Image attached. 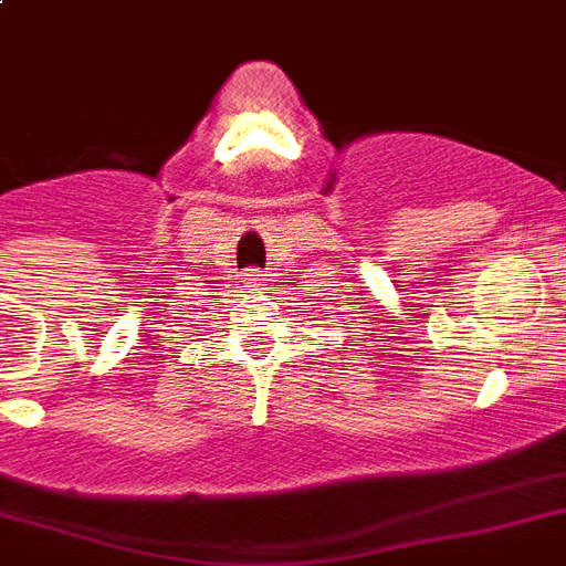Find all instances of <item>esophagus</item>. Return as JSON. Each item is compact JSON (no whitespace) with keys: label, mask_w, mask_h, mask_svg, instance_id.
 <instances>
[{"label":"esophagus","mask_w":566,"mask_h":566,"mask_svg":"<svg viewBox=\"0 0 566 566\" xmlns=\"http://www.w3.org/2000/svg\"><path fill=\"white\" fill-rule=\"evenodd\" d=\"M240 283H243L245 289H251V292H260V289L265 286V274L258 272V269H245V272L240 274Z\"/></svg>","instance_id":"obj_1"}]
</instances>
